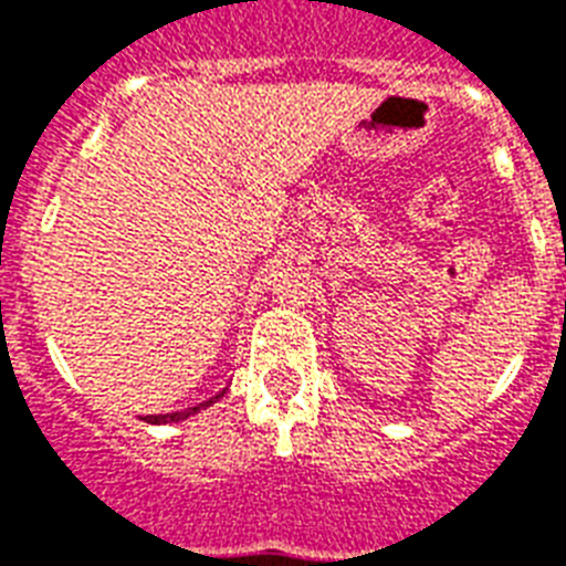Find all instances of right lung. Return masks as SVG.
<instances>
[{
  "label": "right lung",
  "instance_id": "1",
  "mask_svg": "<svg viewBox=\"0 0 566 566\" xmlns=\"http://www.w3.org/2000/svg\"><path fill=\"white\" fill-rule=\"evenodd\" d=\"M213 399H220V396H213ZM211 399V402H213ZM211 402H202V405H196V408H188V411H176V413H149V417H144L146 422H179L185 420V417H190V413H196L199 408H205V405H211Z\"/></svg>",
  "mask_w": 566,
  "mask_h": 566
}]
</instances>
